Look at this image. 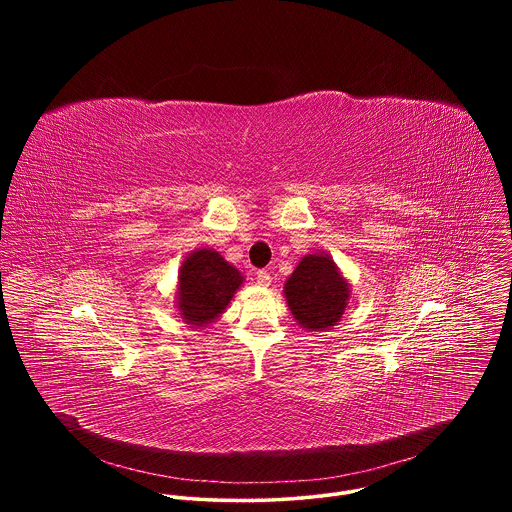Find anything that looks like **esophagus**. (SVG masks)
<instances>
[{
    "mask_svg": "<svg viewBox=\"0 0 512 512\" xmlns=\"http://www.w3.org/2000/svg\"><path fill=\"white\" fill-rule=\"evenodd\" d=\"M257 283H259L261 287H269V285H271V275H269V271H257Z\"/></svg>",
    "mask_w": 512,
    "mask_h": 512,
    "instance_id": "esophagus-1",
    "label": "esophagus"
}]
</instances>
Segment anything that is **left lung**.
Wrapping results in <instances>:
<instances>
[{
    "label": "left lung",
    "mask_w": 512,
    "mask_h": 512,
    "mask_svg": "<svg viewBox=\"0 0 512 512\" xmlns=\"http://www.w3.org/2000/svg\"><path fill=\"white\" fill-rule=\"evenodd\" d=\"M283 296L294 320L308 332L336 326L350 302V283L326 253L300 259L283 285Z\"/></svg>",
    "instance_id": "obj_1"
}]
</instances>
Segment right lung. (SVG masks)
Here are the masks:
<instances>
[{"mask_svg":"<svg viewBox=\"0 0 512 512\" xmlns=\"http://www.w3.org/2000/svg\"><path fill=\"white\" fill-rule=\"evenodd\" d=\"M243 273L210 247L188 253L178 271L176 310L190 328H204L225 314Z\"/></svg>","mask_w":512,"mask_h":512,"instance_id":"right-lung-1","label":"right lung"}]
</instances>
